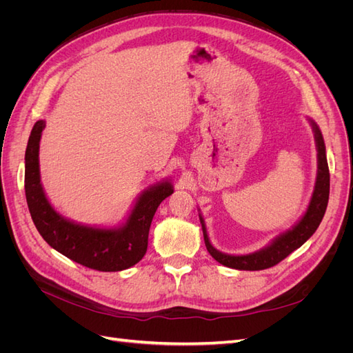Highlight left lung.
<instances>
[{
	"label": "left lung",
	"instance_id": "obj_1",
	"mask_svg": "<svg viewBox=\"0 0 353 353\" xmlns=\"http://www.w3.org/2000/svg\"><path fill=\"white\" fill-rule=\"evenodd\" d=\"M312 125V131L315 137V144H316V157H318V170H316V181L314 187V193L309 201V206L305 212V215L301 218L296 225H293L290 230L280 234L279 237H275L266 248L249 253V254H227L216 250L213 248L212 243L209 241L208 231L205 225V219L201 215L200 223L203 230V237H205L206 249L210 253V256L223 266H228V268L240 270V271H261L271 268V266L281 262L288 254L294 252L296 249L301 248V245L312 236L316 231V228L321 223L324 213L328 205V196H330V172H328V163H327V156H325V144L321 131H319L318 125L309 119Z\"/></svg>",
	"mask_w": 353,
	"mask_h": 353
}]
</instances>
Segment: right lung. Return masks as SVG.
Masks as SVG:
<instances>
[{
  "label": "right lung",
  "instance_id": "add662e5",
  "mask_svg": "<svg viewBox=\"0 0 353 353\" xmlns=\"http://www.w3.org/2000/svg\"><path fill=\"white\" fill-rule=\"evenodd\" d=\"M44 128L46 121L34 125L25 153V193L38 232L52 249L87 268L103 272L131 268L147 252L148 231L159 205L174 193L170 181L163 179L143 191L121 227L99 228L73 222L51 206L41 184L39 141Z\"/></svg>",
  "mask_w": 353,
  "mask_h": 353
}]
</instances>
